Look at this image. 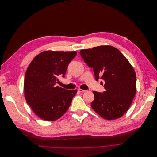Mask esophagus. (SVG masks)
Masks as SVG:
<instances>
[{"mask_svg": "<svg viewBox=\"0 0 157 157\" xmlns=\"http://www.w3.org/2000/svg\"><path fill=\"white\" fill-rule=\"evenodd\" d=\"M78 91L80 93H85L86 91V90H82V89H78Z\"/></svg>", "mask_w": 157, "mask_h": 157, "instance_id": "34e87169", "label": "esophagus"}]
</instances>
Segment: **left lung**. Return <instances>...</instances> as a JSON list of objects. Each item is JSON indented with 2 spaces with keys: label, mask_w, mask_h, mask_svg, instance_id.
I'll list each match as a JSON object with an SVG mask.
<instances>
[{
  "label": "left lung",
  "mask_w": 157,
  "mask_h": 157,
  "mask_svg": "<svg viewBox=\"0 0 157 157\" xmlns=\"http://www.w3.org/2000/svg\"><path fill=\"white\" fill-rule=\"evenodd\" d=\"M80 54L95 80L105 81L103 93L94 91L91 108L103 118L111 120L121 117L130 107L136 95V75L128 59L116 48L100 46L82 49Z\"/></svg>",
  "instance_id": "obj_1"
}]
</instances>
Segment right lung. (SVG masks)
<instances>
[{"label":"right lung","instance_id":"right-lung-1","mask_svg":"<svg viewBox=\"0 0 157 157\" xmlns=\"http://www.w3.org/2000/svg\"><path fill=\"white\" fill-rule=\"evenodd\" d=\"M76 51H44L29 65L24 82L25 97L28 105L40 118L55 121L69 108L77 90L56 86L59 77H65L68 65Z\"/></svg>","mask_w":157,"mask_h":157}]
</instances>
